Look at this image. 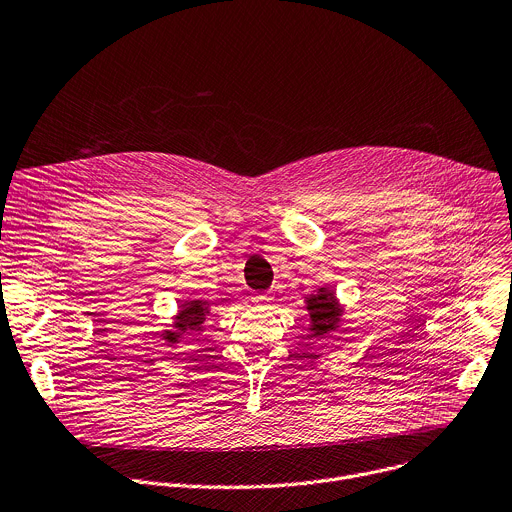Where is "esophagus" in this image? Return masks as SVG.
<instances>
[{
	"label": "esophagus",
	"instance_id": "obj_1",
	"mask_svg": "<svg viewBox=\"0 0 512 512\" xmlns=\"http://www.w3.org/2000/svg\"><path fill=\"white\" fill-rule=\"evenodd\" d=\"M271 300H274V298H271V294H255V296H253V304H257V306H265V304H269Z\"/></svg>",
	"mask_w": 512,
	"mask_h": 512
}]
</instances>
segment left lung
<instances>
[{"label":"left lung","instance_id":"8db88e82","mask_svg":"<svg viewBox=\"0 0 512 512\" xmlns=\"http://www.w3.org/2000/svg\"><path fill=\"white\" fill-rule=\"evenodd\" d=\"M306 311H309L311 337H327L339 329L344 309L337 296L329 288H319L317 294L306 296Z\"/></svg>","mask_w":512,"mask_h":512}]
</instances>
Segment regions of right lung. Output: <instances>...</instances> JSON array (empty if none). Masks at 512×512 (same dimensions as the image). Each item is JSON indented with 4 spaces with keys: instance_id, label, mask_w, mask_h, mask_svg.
<instances>
[{
    "instance_id": "1",
    "label": "right lung",
    "mask_w": 512,
    "mask_h": 512,
    "mask_svg": "<svg viewBox=\"0 0 512 512\" xmlns=\"http://www.w3.org/2000/svg\"><path fill=\"white\" fill-rule=\"evenodd\" d=\"M210 315V306L206 300H185L179 306V313L175 315L173 325L170 329H164L162 339L166 346H175L179 344L185 333H199L203 329V323H206V317Z\"/></svg>"
}]
</instances>
